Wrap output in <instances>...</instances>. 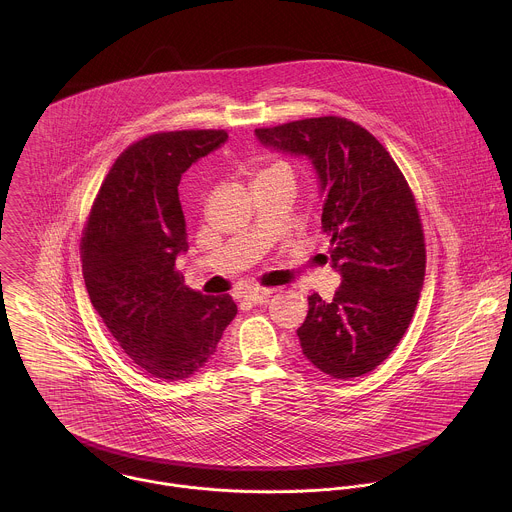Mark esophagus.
<instances>
[{
  "label": "esophagus",
  "mask_w": 512,
  "mask_h": 512,
  "mask_svg": "<svg viewBox=\"0 0 512 512\" xmlns=\"http://www.w3.org/2000/svg\"><path fill=\"white\" fill-rule=\"evenodd\" d=\"M272 293H274V290H270V288H252V290H248V292L244 293V299L250 301V303H254V305H260V303H264Z\"/></svg>",
  "instance_id": "1"
}]
</instances>
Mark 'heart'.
<instances>
[{"label":"heart","instance_id":"1","mask_svg":"<svg viewBox=\"0 0 512 512\" xmlns=\"http://www.w3.org/2000/svg\"><path fill=\"white\" fill-rule=\"evenodd\" d=\"M270 169H288V167H286L284 163H274V165H272V167H268L266 171H270Z\"/></svg>","mask_w":512,"mask_h":512}]
</instances>
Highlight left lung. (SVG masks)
Returning a JSON list of instances; mask_svg holds the SVG:
<instances>
[{
    "instance_id": "8db88e82",
    "label": "left lung",
    "mask_w": 512,
    "mask_h": 512,
    "mask_svg": "<svg viewBox=\"0 0 512 512\" xmlns=\"http://www.w3.org/2000/svg\"><path fill=\"white\" fill-rule=\"evenodd\" d=\"M254 134L264 147L311 161L323 197L321 232L341 274L333 299L309 295L297 329L301 351L333 378L363 376L400 343L424 286L414 195L390 153L347 118H307Z\"/></svg>"
}]
</instances>
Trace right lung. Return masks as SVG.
Listing matches in <instances>:
<instances>
[{
	"mask_svg": "<svg viewBox=\"0 0 512 512\" xmlns=\"http://www.w3.org/2000/svg\"><path fill=\"white\" fill-rule=\"evenodd\" d=\"M228 140L224 130L153 134L108 171L82 232L86 292L124 353L161 380H185L217 353L236 315L230 295H203L175 270L189 250L181 175Z\"/></svg>",
	"mask_w": 512,
	"mask_h": 512,
	"instance_id": "obj_1",
	"label": "right lung"
}]
</instances>
